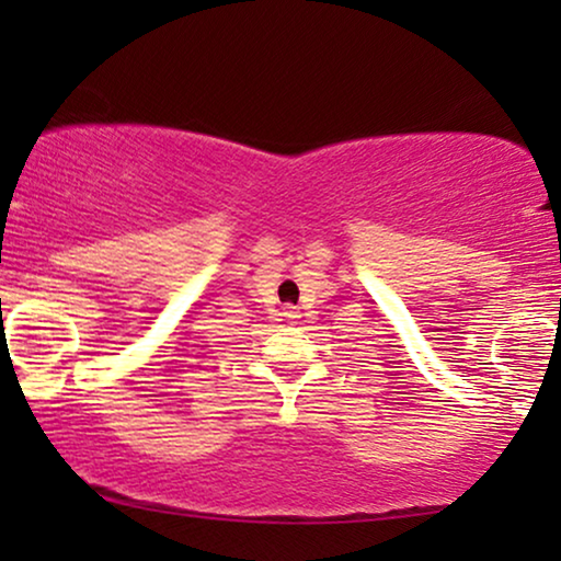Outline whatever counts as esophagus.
<instances>
[{"label": "esophagus", "mask_w": 561, "mask_h": 561, "mask_svg": "<svg viewBox=\"0 0 561 561\" xmlns=\"http://www.w3.org/2000/svg\"><path fill=\"white\" fill-rule=\"evenodd\" d=\"M283 313H286V317H288V319H298V311L294 309V306H288V309H286V311H283Z\"/></svg>", "instance_id": "obj_1"}]
</instances>
